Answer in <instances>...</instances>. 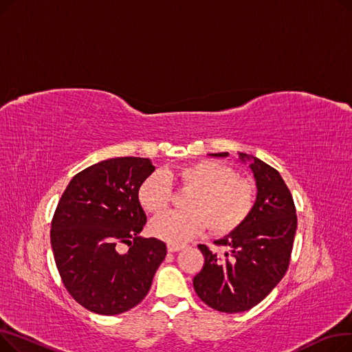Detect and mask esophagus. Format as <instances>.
<instances>
[{
  "label": "esophagus",
  "mask_w": 352,
  "mask_h": 352,
  "mask_svg": "<svg viewBox=\"0 0 352 352\" xmlns=\"http://www.w3.org/2000/svg\"><path fill=\"white\" fill-rule=\"evenodd\" d=\"M186 247L184 245H175V244H168L166 245V250H168V252H178L181 250H184Z\"/></svg>",
  "instance_id": "esophagus-1"
}]
</instances>
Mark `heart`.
<instances>
[{"label":"heart","mask_w":352,"mask_h":352,"mask_svg":"<svg viewBox=\"0 0 352 352\" xmlns=\"http://www.w3.org/2000/svg\"><path fill=\"white\" fill-rule=\"evenodd\" d=\"M192 188L184 201L186 211H173L154 218L150 232L168 244H184L208 226L215 234H228L248 219L255 204V188L238 178L230 165L201 160L175 170L155 171L138 188L141 207L160 214L171 201V182Z\"/></svg>","instance_id":"heart-1"}]
</instances>
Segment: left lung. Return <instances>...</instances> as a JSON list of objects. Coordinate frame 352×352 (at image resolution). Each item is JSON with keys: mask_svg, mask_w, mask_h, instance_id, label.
I'll return each instance as SVG.
<instances>
[{"mask_svg": "<svg viewBox=\"0 0 352 352\" xmlns=\"http://www.w3.org/2000/svg\"><path fill=\"white\" fill-rule=\"evenodd\" d=\"M210 155L226 158L230 154ZM238 158L248 164L255 181L252 212L241 227L215 241L228 247L226 258L198 245L206 261L192 280L202 301L228 314L260 304L283 280L297 231L294 199L280 173L256 157L238 153Z\"/></svg>", "mask_w": 352, "mask_h": 352, "instance_id": "1", "label": "left lung"}]
</instances>
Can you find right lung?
<instances>
[{
	"mask_svg": "<svg viewBox=\"0 0 352 352\" xmlns=\"http://www.w3.org/2000/svg\"><path fill=\"white\" fill-rule=\"evenodd\" d=\"M154 170L150 158L100 161L72 177L55 210V264L72 298L91 312L117 316L138 305L164 261L165 243L140 235L146 215L138 188Z\"/></svg>",
	"mask_w": 352,
	"mask_h": 352,
	"instance_id": "right-lung-1",
	"label": "right lung"
}]
</instances>
